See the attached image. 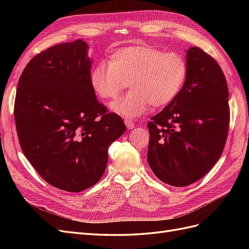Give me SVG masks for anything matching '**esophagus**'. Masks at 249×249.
I'll use <instances>...</instances> for the list:
<instances>
[{
	"mask_svg": "<svg viewBox=\"0 0 249 249\" xmlns=\"http://www.w3.org/2000/svg\"><path fill=\"white\" fill-rule=\"evenodd\" d=\"M124 124H125L126 127L129 130H132V129H134V127H135V123L133 122L132 119H125L124 120Z\"/></svg>",
	"mask_w": 249,
	"mask_h": 249,
	"instance_id": "34e87169",
	"label": "esophagus"
}]
</instances>
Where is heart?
<instances>
[{
  "label": "heart",
  "mask_w": 249,
  "mask_h": 249,
  "mask_svg": "<svg viewBox=\"0 0 249 249\" xmlns=\"http://www.w3.org/2000/svg\"><path fill=\"white\" fill-rule=\"evenodd\" d=\"M188 77L186 59L150 44L124 47L112 52L109 62H99L89 74L93 91L113 100L129 86L132 91L111 108L124 117H136L153 107H165L179 94Z\"/></svg>",
  "instance_id": "1"
}]
</instances>
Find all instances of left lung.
Returning <instances> with one entry per match:
<instances>
[{
    "mask_svg": "<svg viewBox=\"0 0 249 249\" xmlns=\"http://www.w3.org/2000/svg\"><path fill=\"white\" fill-rule=\"evenodd\" d=\"M188 77L177 99L147 124V162L163 183L197 182L219 159L230 126L229 88L221 67L205 51L187 52Z\"/></svg>",
    "mask_w": 249,
    "mask_h": 249,
    "instance_id": "8db88e82",
    "label": "left lung"
}]
</instances>
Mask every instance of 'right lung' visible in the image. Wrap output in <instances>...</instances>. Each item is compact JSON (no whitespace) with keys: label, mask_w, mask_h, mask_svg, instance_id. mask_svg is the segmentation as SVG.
Instances as JSON below:
<instances>
[{"label":"right lung","mask_w":249,"mask_h":249,"mask_svg":"<svg viewBox=\"0 0 249 249\" xmlns=\"http://www.w3.org/2000/svg\"><path fill=\"white\" fill-rule=\"evenodd\" d=\"M87 49L77 39L37 54L20 74L14 102L22 153L47 183L69 192L99 182L110 144L126 130L96 100Z\"/></svg>","instance_id":"right-lung-1"}]
</instances>
